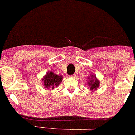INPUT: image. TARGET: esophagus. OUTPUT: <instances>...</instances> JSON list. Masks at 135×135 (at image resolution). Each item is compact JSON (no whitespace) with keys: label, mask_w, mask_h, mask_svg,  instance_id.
<instances>
[{"label":"esophagus","mask_w":135,"mask_h":135,"mask_svg":"<svg viewBox=\"0 0 135 135\" xmlns=\"http://www.w3.org/2000/svg\"><path fill=\"white\" fill-rule=\"evenodd\" d=\"M76 76V75H75V74H74V75H71V76H70V77H71V78H75Z\"/></svg>","instance_id":"1"}]
</instances>
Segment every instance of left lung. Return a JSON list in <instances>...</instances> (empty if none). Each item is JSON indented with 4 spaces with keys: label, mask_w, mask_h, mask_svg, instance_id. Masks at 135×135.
Masks as SVG:
<instances>
[{
    "label": "left lung",
    "mask_w": 135,
    "mask_h": 135,
    "mask_svg": "<svg viewBox=\"0 0 135 135\" xmlns=\"http://www.w3.org/2000/svg\"><path fill=\"white\" fill-rule=\"evenodd\" d=\"M87 80L88 81V85L89 86L90 90H91L92 92L96 90L97 89H98V88L99 87L100 81H99V80L97 78L96 75H94V74H91V75H90V76H88V78Z\"/></svg>",
    "instance_id": "1"
}]
</instances>
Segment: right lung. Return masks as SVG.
<instances>
[{
  "label": "right lung",
  "instance_id": "add662e5",
  "mask_svg": "<svg viewBox=\"0 0 135 135\" xmlns=\"http://www.w3.org/2000/svg\"><path fill=\"white\" fill-rule=\"evenodd\" d=\"M62 75H58L52 71H48L42 78L44 87L46 89H54L55 87H58L63 79Z\"/></svg>",
  "mask_w": 135,
  "mask_h": 135
}]
</instances>
